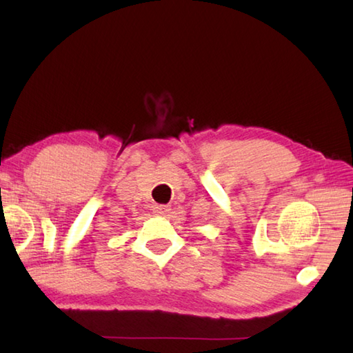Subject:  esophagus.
Listing matches in <instances>:
<instances>
[{"label":"esophagus","instance_id":"34e87169","mask_svg":"<svg viewBox=\"0 0 353 353\" xmlns=\"http://www.w3.org/2000/svg\"><path fill=\"white\" fill-rule=\"evenodd\" d=\"M170 212L168 205H156L154 206V214L156 215H167Z\"/></svg>","mask_w":353,"mask_h":353}]
</instances>
